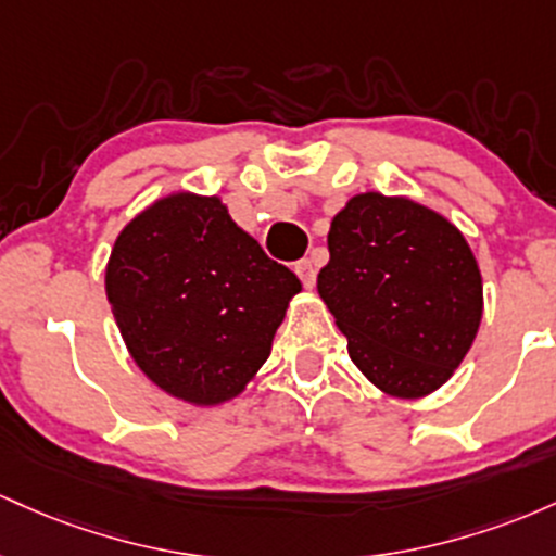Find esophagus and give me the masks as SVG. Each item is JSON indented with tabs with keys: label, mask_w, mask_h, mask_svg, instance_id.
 I'll return each mask as SVG.
<instances>
[{
	"label": "esophagus",
	"mask_w": 556,
	"mask_h": 556,
	"mask_svg": "<svg viewBox=\"0 0 556 556\" xmlns=\"http://www.w3.org/2000/svg\"><path fill=\"white\" fill-rule=\"evenodd\" d=\"M294 273L299 278H302V283L307 286V289H312V286H315V260H302V262H296L294 265Z\"/></svg>",
	"instance_id": "obj_1"
}]
</instances>
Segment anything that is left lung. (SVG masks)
Here are the masks:
<instances>
[{
    "instance_id": "obj_1",
    "label": "left lung",
    "mask_w": 556,
    "mask_h": 556,
    "mask_svg": "<svg viewBox=\"0 0 556 556\" xmlns=\"http://www.w3.org/2000/svg\"><path fill=\"white\" fill-rule=\"evenodd\" d=\"M317 294L349 357L386 396L422 399L454 376L483 317L463 230L409 197L354 194L330 220Z\"/></svg>"
}]
</instances>
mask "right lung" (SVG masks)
<instances>
[{
  "label": "right lung",
  "instance_id": "1",
  "mask_svg": "<svg viewBox=\"0 0 556 556\" xmlns=\"http://www.w3.org/2000/svg\"><path fill=\"white\" fill-rule=\"evenodd\" d=\"M104 291L143 376L191 407H220L270 357L302 283L267 260L220 197L180 189L117 233Z\"/></svg>",
  "mask_w": 556,
  "mask_h": 556
}]
</instances>
